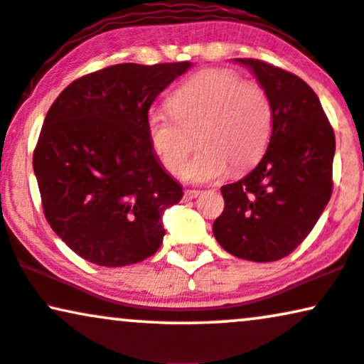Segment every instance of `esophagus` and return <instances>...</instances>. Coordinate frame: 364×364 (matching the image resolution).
<instances>
[{"instance_id": "1", "label": "esophagus", "mask_w": 364, "mask_h": 364, "mask_svg": "<svg viewBox=\"0 0 364 364\" xmlns=\"http://www.w3.org/2000/svg\"><path fill=\"white\" fill-rule=\"evenodd\" d=\"M200 195H201V191H198V190H186L185 191L186 200H193V198H198Z\"/></svg>"}]
</instances>
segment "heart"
I'll use <instances>...</instances> for the list:
<instances>
[{
    "instance_id": "1",
    "label": "heart",
    "mask_w": 364,
    "mask_h": 364,
    "mask_svg": "<svg viewBox=\"0 0 364 364\" xmlns=\"http://www.w3.org/2000/svg\"><path fill=\"white\" fill-rule=\"evenodd\" d=\"M173 114L149 109V146L173 176H181L191 151L186 129L201 124V151L186 169L193 183H208L233 169L250 168L269 144L274 109L269 94L227 68H206L183 82L169 99Z\"/></svg>"
}]
</instances>
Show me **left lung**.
<instances>
[{"label":"left lung","mask_w":364,"mask_h":364,"mask_svg":"<svg viewBox=\"0 0 364 364\" xmlns=\"http://www.w3.org/2000/svg\"><path fill=\"white\" fill-rule=\"evenodd\" d=\"M269 94L274 126L260 163L222 186L213 235L228 254L252 262L284 259L304 242L333 193L334 131L301 77L255 58H235Z\"/></svg>","instance_id":"obj_1"}]
</instances>
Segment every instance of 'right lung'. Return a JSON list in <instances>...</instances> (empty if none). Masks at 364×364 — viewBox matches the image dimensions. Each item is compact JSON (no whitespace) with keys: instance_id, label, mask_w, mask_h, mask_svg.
<instances>
[{"instance_id":"1","label":"right lung","mask_w":364,"mask_h":364,"mask_svg":"<svg viewBox=\"0 0 364 364\" xmlns=\"http://www.w3.org/2000/svg\"><path fill=\"white\" fill-rule=\"evenodd\" d=\"M190 62L119 63L73 80L48 109L33 171L50 227L82 259L122 267L154 255L183 188L149 146L151 104Z\"/></svg>"}]
</instances>
